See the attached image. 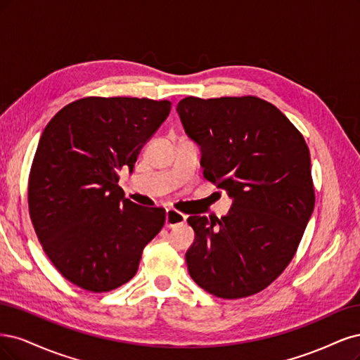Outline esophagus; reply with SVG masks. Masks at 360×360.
<instances>
[{"label": "esophagus", "mask_w": 360, "mask_h": 360, "mask_svg": "<svg viewBox=\"0 0 360 360\" xmlns=\"http://www.w3.org/2000/svg\"><path fill=\"white\" fill-rule=\"evenodd\" d=\"M185 219H187V217L181 214L179 211L173 210V207H169V210H166V226L167 227H175V226L184 224Z\"/></svg>", "instance_id": "obj_1"}]
</instances>
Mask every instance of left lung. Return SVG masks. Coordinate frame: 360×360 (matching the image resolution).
<instances>
[{
    "label": "left lung",
    "instance_id": "obj_1",
    "mask_svg": "<svg viewBox=\"0 0 360 360\" xmlns=\"http://www.w3.org/2000/svg\"><path fill=\"white\" fill-rule=\"evenodd\" d=\"M200 146L203 176L233 199L221 219L188 217L194 283L217 297L256 295L292 262L314 210L304 136L259 97H185L176 106Z\"/></svg>",
    "mask_w": 360,
    "mask_h": 360
}]
</instances>
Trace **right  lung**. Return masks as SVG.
<instances>
[{"label": "right lung", "instance_id": "add662e5", "mask_svg": "<svg viewBox=\"0 0 360 360\" xmlns=\"http://www.w3.org/2000/svg\"><path fill=\"white\" fill-rule=\"evenodd\" d=\"M169 100L85 97L46 125L28 179L37 238L65 280L88 292L118 288L166 221L163 207L125 199L118 172L166 121Z\"/></svg>", "mask_w": 360, "mask_h": 360}]
</instances>
